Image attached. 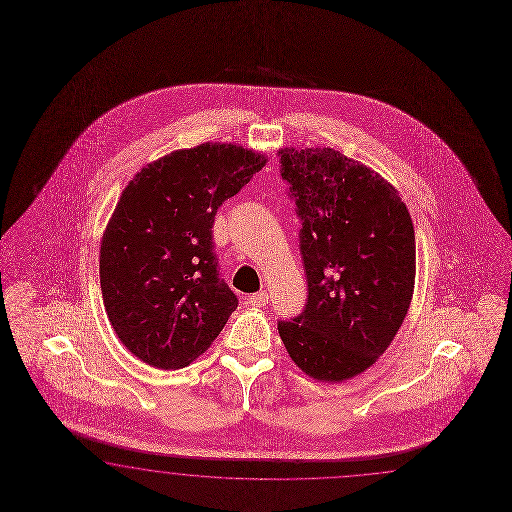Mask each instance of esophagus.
Segmentation results:
<instances>
[{"mask_svg": "<svg viewBox=\"0 0 512 512\" xmlns=\"http://www.w3.org/2000/svg\"><path fill=\"white\" fill-rule=\"evenodd\" d=\"M248 304L253 305V307H264V305L268 304V292L259 291L251 294L248 298Z\"/></svg>", "mask_w": 512, "mask_h": 512, "instance_id": "esophagus-1", "label": "esophagus"}]
</instances>
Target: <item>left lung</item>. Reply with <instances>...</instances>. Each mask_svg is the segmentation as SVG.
I'll return each instance as SVG.
<instances>
[{
  "label": "left lung",
  "mask_w": 512,
  "mask_h": 512,
  "mask_svg": "<svg viewBox=\"0 0 512 512\" xmlns=\"http://www.w3.org/2000/svg\"><path fill=\"white\" fill-rule=\"evenodd\" d=\"M302 221L307 304L277 330L292 361L315 380L369 369L399 332L414 294V223L399 192L333 149H281Z\"/></svg>",
  "instance_id": "1"
}]
</instances>
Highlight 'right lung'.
Listing matches in <instances>:
<instances>
[{"label": "right lung", "instance_id": "obj_1", "mask_svg": "<svg viewBox=\"0 0 512 512\" xmlns=\"http://www.w3.org/2000/svg\"><path fill=\"white\" fill-rule=\"evenodd\" d=\"M261 152L201 143L128 182L100 244V289L113 332L143 363L180 369L238 307L214 253V216L266 164Z\"/></svg>", "mask_w": 512, "mask_h": 512}]
</instances>
